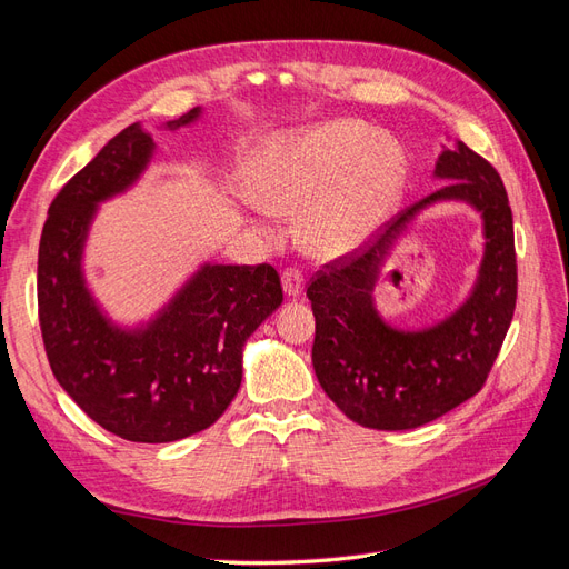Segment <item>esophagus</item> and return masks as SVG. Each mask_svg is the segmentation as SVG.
<instances>
[{"label": "esophagus", "mask_w": 569, "mask_h": 569, "mask_svg": "<svg viewBox=\"0 0 569 569\" xmlns=\"http://www.w3.org/2000/svg\"><path fill=\"white\" fill-rule=\"evenodd\" d=\"M282 289H284L287 297H299L301 289H303V274H301V270L287 268L282 272Z\"/></svg>", "instance_id": "esophagus-1"}]
</instances>
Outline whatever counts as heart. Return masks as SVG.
I'll list each match as a JSON object with an SVG mask.
<instances>
[{
	"label": "heart",
	"instance_id": "obj_1",
	"mask_svg": "<svg viewBox=\"0 0 569 569\" xmlns=\"http://www.w3.org/2000/svg\"><path fill=\"white\" fill-rule=\"evenodd\" d=\"M251 182L256 213L308 208L306 247L320 258H337L366 242L399 201L406 157L391 137L339 118L266 147Z\"/></svg>",
	"mask_w": 569,
	"mask_h": 569
}]
</instances>
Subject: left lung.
<instances>
[{"label":"left lung","mask_w":569,"mask_h":569,"mask_svg":"<svg viewBox=\"0 0 569 569\" xmlns=\"http://www.w3.org/2000/svg\"><path fill=\"white\" fill-rule=\"evenodd\" d=\"M435 176L446 180L393 220L372 244L327 263L306 289L316 316L313 368L349 420L370 429H412L441 418L485 387L515 313L518 261L512 211L496 168L458 142ZM437 200H468L486 220L480 278L456 315L420 333H401L373 311L383 256L407 222Z\"/></svg>","instance_id":"obj_1"}]
</instances>
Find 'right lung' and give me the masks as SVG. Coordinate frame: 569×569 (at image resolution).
<instances>
[{"label": "right lung", "instance_id": "right-lung-1", "mask_svg": "<svg viewBox=\"0 0 569 569\" xmlns=\"http://www.w3.org/2000/svg\"><path fill=\"white\" fill-rule=\"evenodd\" d=\"M192 109L166 128L192 123ZM153 153L132 123L68 180L49 206L38 258V313L51 372L120 439L178 441L211 427L242 385L249 335L282 303L272 266H203L140 330H120L84 287L80 258L97 203L128 189Z\"/></svg>", "mask_w": 569, "mask_h": 569}]
</instances>
